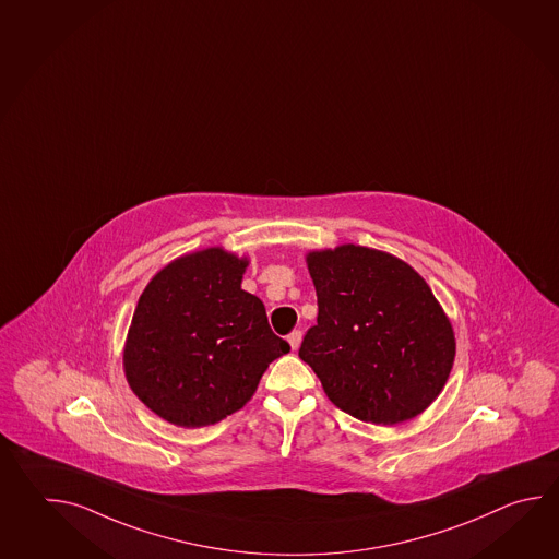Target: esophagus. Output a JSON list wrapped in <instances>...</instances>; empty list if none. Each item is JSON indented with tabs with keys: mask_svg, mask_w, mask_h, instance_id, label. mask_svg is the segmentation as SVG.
Returning <instances> with one entry per match:
<instances>
[{
	"mask_svg": "<svg viewBox=\"0 0 559 559\" xmlns=\"http://www.w3.org/2000/svg\"><path fill=\"white\" fill-rule=\"evenodd\" d=\"M300 342H302V332L293 331L288 334V344H290V348H293V350H298Z\"/></svg>",
	"mask_w": 559,
	"mask_h": 559,
	"instance_id": "esophagus-1",
	"label": "esophagus"
}]
</instances>
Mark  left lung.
I'll use <instances>...</instances> for the list:
<instances>
[{
    "instance_id": "8db88e82",
    "label": "left lung",
    "mask_w": 559,
    "mask_h": 559,
    "mask_svg": "<svg viewBox=\"0 0 559 559\" xmlns=\"http://www.w3.org/2000/svg\"><path fill=\"white\" fill-rule=\"evenodd\" d=\"M319 317L298 356L334 406L358 420H412L442 392L456 338L440 302L411 264L342 245L307 254Z\"/></svg>"
}]
</instances>
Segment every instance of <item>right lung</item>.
Wrapping results in <instances>:
<instances>
[{
  "label": "right lung",
  "instance_id": "1",
  "mask_svg": "<svg viewBox=\"0 0 559 559\" xmlns=\"http://www.w3.org/2000/svg\"><path fill=\"white\" fill-rule=\"evenodd\" d=\"M247 264L218 247L185 254L139 297L123 366L131 390L163 420L201 428L227 418L290 350L261 298L240 288Z\"/></svg>",
  "mask_w": 559,
  "mask_h": 559
}]
</instances>
